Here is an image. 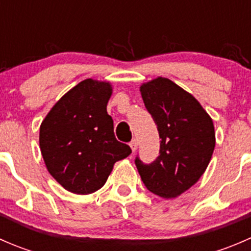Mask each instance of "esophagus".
Wrapping results in <instances>:
<instances>
[{
    "label": "esophagus",
    "mask_w": 251,
    "mask_h": 251,
    "mask_svg": "<svg viewBox=\"0 0 251 251\" xmlns=\"http://www.w3.org/2000/svg\"><path fill=\"white\" fill-rule=\"evenodd\" d=\"M130 147H131V149H132V151H136V149H137V147H138V142H137V140H132L130 142Z\"/></svg>",
    "instance_id": "obj_1"
}]
</instances>
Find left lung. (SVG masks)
<instances>
[{
    "label": "left lung",
    "mask_w": 251,
    "mask_h": 251,
    "mask_svg": "<svg viewBox=\"0 0 251 251\" xmlns=\"http://www.w3.org/2000/svg\"><path fill=\"white\" fill-rule=\"evenodd\" d=\"M141 93L161 142L153 163L144 164L137 155L135 164L147 189L175 198L206 170L215 148L214 124L198 100L169 78L143 83Z\"/></svg>",
    "instance_id": "left-lung-1"
}]
</instances>
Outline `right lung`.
<instances>
[{"label": "right lung", "instance_id": "add662e5", "mask_svg": "<svg viewBox=\"0 0 251 251\" xmlns=\"http://www.w3.org/2000/svg\"><path fill=\"white\" fill-rule=\"evenodd\" d=\"M109 82L86 78L65 93L40 127V148L48 173L67 191L90 194L107 182L116 161L131 148L114 135L107 113Z\"/></svg>", "mask_w": 251, "mask_h": 251}]
</instances>
